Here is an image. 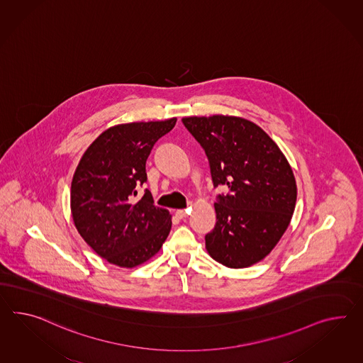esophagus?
Wrapping results in <instances>:
<instances>
[{
  "instance_id": "1",
  "label": "esophagus",
  "mask_w": 363,
  "mask_h": 363,
  "mask_svg": "<svg viewBox=\"0 0 363 363\" xmlns=\"http://www.w3.org/2000/svg\"><path fill=\"white\" fill-rule=\"evenodd\" d=\"M189 212H191V208H188V209H177L175 214H177V218H186Z\"/></svg>"
}]
</instances>
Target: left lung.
<instances>
[{
    "label": "left lung",
    "mask_w": 363,
    "mask_h": 363,
    "mask_svg": "<svg viewBox=\"0 0 363 363\" xmlns=\"http://www.w3.org/2000/svg\"><path fill=\"white\" fill-rule=\"evenodd\" d=\"M205 150L214 186L228 195L214 203L217 223L205 235L216 262L243 269L267 257L287 230L296 205V180L289 160L269 134L234 116L184 117Z\"/></svg>",
    "instance_id": "1"
}]
</instances>
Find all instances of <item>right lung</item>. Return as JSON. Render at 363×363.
Wrapping results in <instances>:
<instances>
[{
    "label": "right lung",
    "mask_w": 363,
    "mask_h": 363,
    "mask_svg": "<svg viewBox=\"0 0 363 363\" xmlns=\"http://www.w3.org/2000/svg\"><path fill=\"white\" fill-rule=\"evenodd\" d=\"M177 123L131 122L101 133L84 152L71 184L74 226L96 254L133 269L152 258L171 230V214L154 205L146 180V160L155 142Z\"/></svg>",
    "instance_id": "add662e5"
}]
</instances>
